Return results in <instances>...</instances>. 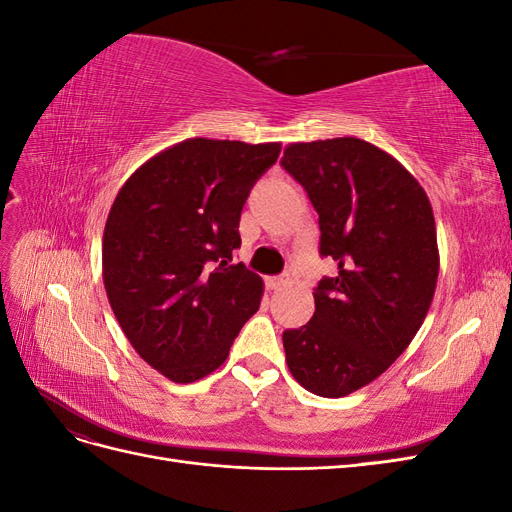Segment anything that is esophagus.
I'll use <instances>...</instances> for the list:
<instances>
[{"mask_svg":"<svg viewBox=\"0 0 512 512\" xmlns=\"http://www.w3.org/2000/svg\"><path fill=\"white\" fill-rule=\"evenodd\" d=\"M288 284V275H277V277H267V288L277 290Z\"/></svg>","mask_w":512,"mask_h":512,"instance_id":"obj_1","label":"esophagus"}]
</instances>
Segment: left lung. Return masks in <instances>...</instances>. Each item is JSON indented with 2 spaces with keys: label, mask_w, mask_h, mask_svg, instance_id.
I'll list each match as a JSON object with an SVG mask.
<instances>
[{
  "label": "left lung",
  "mask_w": 512,
  "mask_h": 512,
  "mask_svg": "<svg viewBox=\"0 0 512 512\" xmlns=\"http://www.w3.org/2000/svg\"><path fill=\"white\" fill-rule=\"evenodd\" d=\"M282 166L318 211L320 254L337 262L314 290V318L284 333L286 363L309 393L346 397L393 365L429 312L433 209L391 153L354 136L290 143Z\"/></svg>",
  "instance_id": "1"
}]
</instances>
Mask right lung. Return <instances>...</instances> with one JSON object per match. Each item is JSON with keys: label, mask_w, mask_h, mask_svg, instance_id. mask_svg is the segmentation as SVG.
<instances>
[{"label": "right lung", "mask_w": 512, "mask_h": 512, "mask_svg": "<svg viewBox=\"0 0 512 512\" xmlns=\"http://www.w3.org/2000/svg\"><path fill=\"white\" fill-rule=\"evenodd\" d=\"M280 149L188 138L138 166L108 211V303L138 356L168 380L209 376L258 312L262 277L230 260L245 200Z\"/></svg>", "instance_id": "obj_1"}]
</instances>
